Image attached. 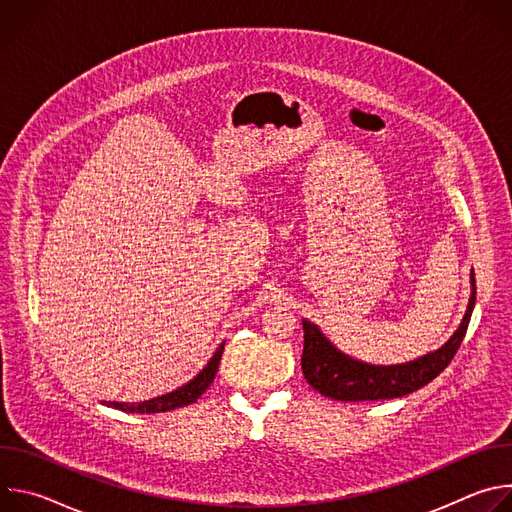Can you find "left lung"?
I'll list each match as a JSON object with an SVG mask.
<instances>
[{
    "label": "left lung",
    "instance_id": "obj_1",
    "mask_svg": "<svg viewBox=\"0 0 512 512\" xmlns=\"http://www.w3.org/2000/svg\"><path fill=\"white\" fill-rule=\"evenodd\" d=\"M476 304V277L470 271V300L466 314L454 334L437 350L401 364H371L338 350L318 324H304L302 371L306 381L324 397L334 401H379L405 397L431 383L458 352Z\"/></svg>",
    "mask_w": 512,
    "mask_h": 512
}]
</instances>
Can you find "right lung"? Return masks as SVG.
I'll return each mask as SVG.
<instances>
[{
  "label": "right lung",
  "mask_w": 512,
  "mask_h": 512,
  "mask_svg": "<svg viewBox=\"0 0 512 512\" xmlns=\"http://www.w3.org/2000/svg\"><path fill=\"white\" fill-rule=\"evenodd\" d=\"M225 350V342L218 344L216 352L210 356V360L206 362V367L194 377L190 379L186 385L178 387L172 393L154 397L150 401H141V403H119V401H103V405L125 411V413H164V411H172L178 407H186L192 405L194 401H198V397L210 387V383L214 381V375L218 371V362H221Z\"/></svg>",
  "instance_id": "add662e5"
}]
</instances>
